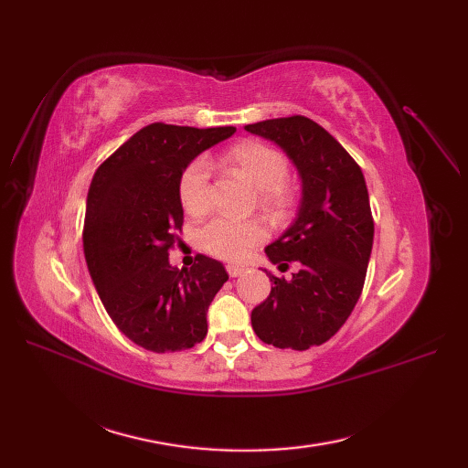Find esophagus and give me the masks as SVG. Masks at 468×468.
<instances>
[{"label":"esophagus","mask_w":468,"mask_h":468,"mask_svg":"<svg viewBox=\"0 0 468 468\" xmlns=\"http://www.w3.org/2000/svg\"><path fill=\"white\" fill-rule=\"evenodd\" d=\"M226 271H229L230 277H239V275H242V273L246 271V267H244V265L230 263V265H226Z\"/></svg>","instance_id":"obj_1"}]
</instances>
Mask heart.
I'll use <instances>...</instances> for the list:
<instances>
[{"label": "heart", "instance_id": "1", "mask_svg": "<svg viewBox=\"0 0 468 468\" xmlns=\"http://www.w3.org/2000/svg\"><path fill=\"white\" fill-rule=\"evenodd\" d=\"M222 162L251 181V186L258 189V201L265 210L273 215H285L294 205V189L285 179L289 162L277 148L258 140H246L226 150ZM179 201L183 210L191 217H203L210 208V167L207 160H193L181 174ZM265 238L267 230L258 218H215L201 230V246L215 258L242 261Z\"/></svg>", "mask_w": 468, "mask_h": 468}]
</instances>
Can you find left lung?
I'll use <instances>...</instances> for the list:
<instances>
[{
    "label": "left lung",
    "instance_id": "left-lung-1",
    "mask_svg": "<svg viewBox=\"0 0 468 468\" xmlns=\"http://www.w3.org/2000/svg\"><path fill=\"white\" fill-rule=\"evenodd\" d=\"M273 140L303 179V203L291 229L267 258L279 269L299 265L292 279L275 277L267 299L251 310L263 344L304 351L322 346L356 308L369 265L375 222L359 164L318 122L303 115L248 124Z\"/></svg>",
    "mask_w": 468,
    "mask_h": 468
}]
</instances>
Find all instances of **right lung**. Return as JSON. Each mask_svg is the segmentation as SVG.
<instances>
[{
  "mask_svg": "<svg viewBox=\"0 0 468 468\" xmlns=\"http://www.w3.org/2000/svg\"><path fill=\"white\" fill-rule=\"evenodd\" d=\"M236 133L152 122L97 167L88 193L83 253L117 328L154 353L181 351L207 335V310L229 273L199 253L191 269L169 265L181 242L179 179L193 158Z\"/></svg>",
  "mask_w": 468,
  "mask_h": 468,
  "instance_id": "add662e5",
  "label": "right lung"
}]
</instances>
